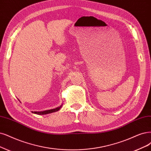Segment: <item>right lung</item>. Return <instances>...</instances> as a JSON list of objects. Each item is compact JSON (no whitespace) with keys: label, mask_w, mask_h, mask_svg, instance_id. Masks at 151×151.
Instances as JSON below:
<instances>
[{"label":"right lung","mask_w":151,"mask_h":151,"mask_svg":"<svg viewBox=\"0 0 151 151\" xmlns=\"http://www.w3.org/2000/svg\"><path fill=\"white\" fill-rule=\"evenodd\" d=\"M62 106V104H61L60 106L56 108L55 109H49V110H46V111H34V112H32L33 113H35L38 115H43V114H49V113H54L56 112V111H58V110L60 109V108Z\"/></svg>","instance_id":"add662e5"}]
</instances>
